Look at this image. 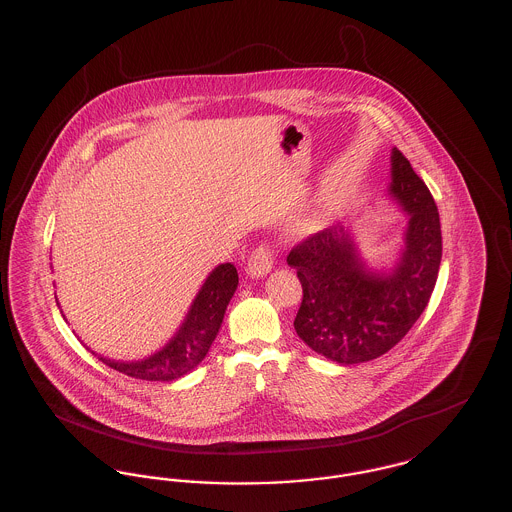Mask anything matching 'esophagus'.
<instances>
[{
  "label": "esophagus",
  "instance_id": "34e87169",
  "mask_svg": "<svg viewBox=\"0 0 512 512\" xmlns=\"http://www.w3.org/2000/svg\"><path fill=\"white\" fill-rule=\"evenodd\" d=\"M274 265V255L272 249L267 244H259L249 255L247 259V274L253 278L265 276L270 272V268Z\"/></svg>",
  "mask_w": 512,
  "mask_h": 512
}]
</instances>
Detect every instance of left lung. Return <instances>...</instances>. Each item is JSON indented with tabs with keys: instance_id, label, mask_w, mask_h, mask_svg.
<instances>
[{
	"instance_id": "1",
	"label": "left lung",
	"mask_w": 512,
	"mask_h": 512,
	"mask_svg": "<svg viewBox=\"0 0 512 512\" xmlns=\"http://www.w3.org/2000/svg\"><path fill=\"white\" fill-rule=\"evenodd\" d=\"M391 194L411 220L407 249L390 276L363 268L341 226L311 234L288 255L303 288L295 332L313 351L341 365L372 361L403 340L438 280V207L399 149L391 153Z\"/></svg>"
}]
</instances>
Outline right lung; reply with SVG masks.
I'll return each mask as SVG.
<instances>
[{
	"label": "right lung",
	"mask_w": 512,
	"mask_h": 512,
	"mask_svg": "<svg viewBox=\"0 0 512 512\" xmlns=\"http://www.w3.org/2000/svg\"><path fill=\"white\" fill-rule=\"evenodd\" d=\"M238 288V270L232 263H224L211 272L203 288L197 293L194 305L178 334L146 361L115 363L99 357L105 365L130 378L149 382H171L199 365L211 343L219 334L226 305Z\"/></svg>",
	"instance_id": "add662e5"
}]
</instances>
